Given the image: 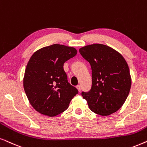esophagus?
Segmentation results:
<instances>
[{
  "mask_svg": "<svg viewBox=\"0 0 147 147\" xmlns=\"http://www.w3.org/2000/svg\"><path fill=\"white\" fill-rule=\"evenodd\" d=\"M77 89H78V91H79V92H81V86H80V85L77 86Z\"/></svg>",
  "mask_w": 147,
  "mask_h": 147,
  "instance_id": "esophagus-1",
  "label": "esophagus"
}]
</instances>
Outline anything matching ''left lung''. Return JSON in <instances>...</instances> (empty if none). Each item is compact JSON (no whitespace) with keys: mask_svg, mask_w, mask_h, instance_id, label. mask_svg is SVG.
<instances>
[{"mask_svg":"<svg viewBox=\"0 0 147 147\" xmlns=\"http://www.w3.org/2000/svg\"><path fill=\"white\" fill-rule=\"evenodd\" d=\"M79 52L92 70L91 88L82 92V96L97 114L109 116L116 112L124 103L131 87L126 61L116 50L103 44L84 46Z\"/></svg>","mask_w":147,"mask_h":147,"instance_id":"obj_1","label":"left lung"}]
</instances>
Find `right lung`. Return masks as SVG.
Here are the masks:
<instances>
[{
  "mask_svg": "<svg viewBox=\"0 0 147 147\" xmlns=\"http://www.w3.org/2000/svg\"><path fill=\"white\" fill-rule=\"evenodd\" d=\"M77 54L75 48L53 44L36 51L25 68L23 87L39 113L55 116L68 108L78 90L68 82L64 62Z\"/></svg>",
  "mask_w": 147,
  "mask_h": 147,
  "instance_id": "add662e5",
  "label": "right lung"
}]
</instances>
